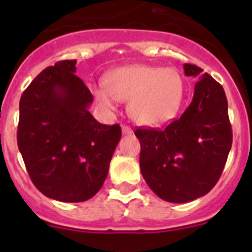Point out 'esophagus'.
Returning a JSON list of instances; mask_svg holds the SVG:
<instances>
[{
    "label": "esophagus",
    "instance_id": "obj_1",
    "mask_svg": "<svg viewBox=\"0 0 252 252\" xmlns=\"http://www.w3.org/2000/svg\"><path fill=\"white\" fill-rule=\"evenodd\" d=\"M133 131H132V128L131 127H128V126H122V133H124V135H131V133H132Z\"/></svg>",
    "mask_w": 252,
    "mask_h": 252
}]
</instances>
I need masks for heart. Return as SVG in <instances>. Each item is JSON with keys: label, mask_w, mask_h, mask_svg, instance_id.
Listing matches in <instances>:
<instances>
[{"label": "heart", "mask_w": 252, "mask_h": 252, "mask_svg": "<svg viewBox=\"0 0 252 252\" xmlns=\"http://www.w3.org/2000/svg\"><path fill=\"white\" fill-rule=\"evenodd\" d=\"M103 86L92 88L102 110H116L117 101H128L131 119L142 126H160L177 116L186 92L177 69L136 64L117 68L104 78Z\"/></svg>", "instance_id": "heart-1"}]
</instances>
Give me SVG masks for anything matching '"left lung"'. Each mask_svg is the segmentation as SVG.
Wrapping results in <instances>:
<instances>
[{"label": "left lung", "instance_id": "8db88e82", "mask_svg": "<svg viewBox=\"0 0 252 252\" xmlns=\"http://www.w3.org/2000/svg\"><path fill=\"white\" fill-rule=\"evenodd\" d=\"M184 74L197 78L192 103L162 130L137 128L141 174L158 197L187 203L218 182L232 145L228 104L220 83L193 64Z\"/></svg>", "mask_w": 252, "mask_h": 252}]
</instances>
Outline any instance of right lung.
Instances as JSON below:
<instances>
[{
	"label": "right lung",
	"mask_w": 252,
	"mask_h": 252,
	"mask_svg": "<svg viewBox=\"0 0 252 252\" xmlns=\"http://www.w3.org/2000/svg\"><path fill=\"white\" fill-rule=\"evenodd\" d=\"M77 60L44 69L22 93L17 145L32 183L48 198L84 202L103 186L121 139L120 125L91 115L93 95Z\"/></svg>",
	"instance_id": "obj_1"
}]
</instances>
